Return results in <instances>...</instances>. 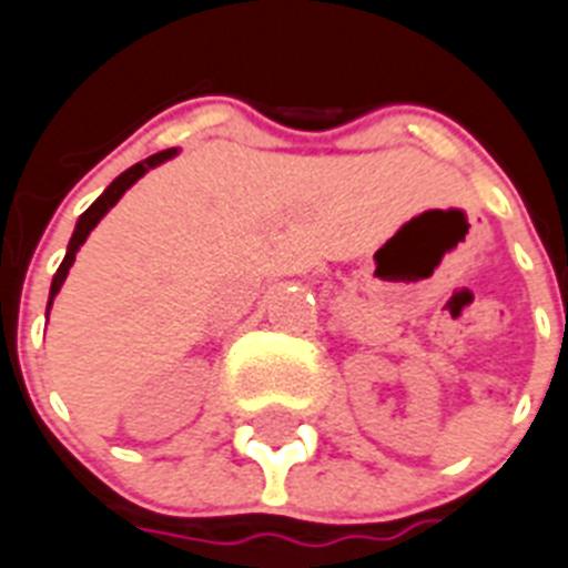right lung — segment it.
Here are the masks:
<instances>
[{
    "instance_id": "1",
    "label": "right lung",
    "mask_w": 568,
    "mask_h": 568,
    "mask_svg": "<svg viewBox=\"0 0 568 568\" xmlns=\"http://www.w3.org/2000/svg\"><path fill=\"white\" fill-rule=\"evenodd\" d=\"M175 152H179V150H175V146H173V150L155 152V155H150V159H146V161H141V164L130 166V170H126V173H121V175H118V179H114L112 184H109V187L103 190V195H98V202H94L92 207H89V211H85L83 216L78 219V227H74V233H71V242H69V251H65V260L60 262V268H57L54 280H51L49 308H51V303H54L57 292H60V285H63V283H65V276H69L71 262H74V256H78L80 245H83V242H85V236H89V233L94 231V225H98L100 219L106 216V213H109V207H114V204H118V199H121V195L126 193V190H130L132 184H135V181L141 179V175L146 173V170H152V166L164 164L166 159H173Z\"/></svg>"
}]
</instances>
